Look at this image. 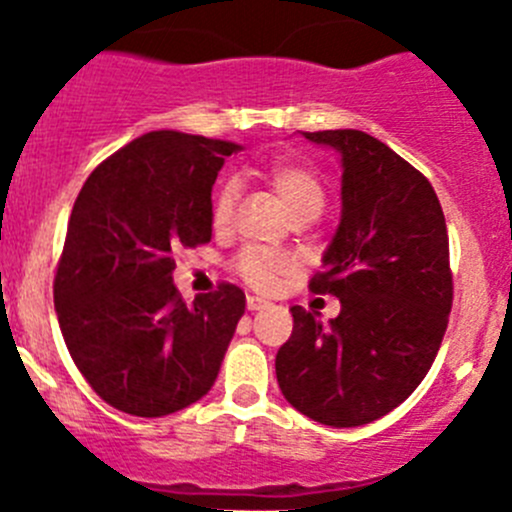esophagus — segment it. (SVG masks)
Instances as JSON below:
<instances>
[{"mask_svg":"<svg viewBox=\"0 0 512 512\" xmlns=\"http://www.w3.org/2000/svg\"><path fill=\"white\" fill-rule=\"evenodd\" d=\"M267 300H262V298H257V295H250V298H247V310H262V308H267Z\"/></svg>","mask_w":512,"mask_h":512,"instance_id":"obj_1","label":"esophagus"}]
</instances>
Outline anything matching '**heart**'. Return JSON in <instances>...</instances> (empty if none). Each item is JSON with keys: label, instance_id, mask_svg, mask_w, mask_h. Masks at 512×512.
<instances>
[{"label": "heart", "instance_id": "b5f03b06", "mask_svg": "<svg viewBox=\"0 0 512 512\" xmlns=\"http://www.w3.org/2000/svg\"><path fill=\"white\" fill-rule=\"evenodd\" d=\"M267 179H270L272 189H275V194H278V199L283 202L285 212L290 217L321 214L323 204H326V191H323V184L310 169L295 164H283L275 166ZM234 202H237V186L232 181H224L219 186L217 197H214V227H227L234 212ZM234 267H237V272H240L247 285H252L257 290H270L272 285L278 283V275L293 270V260L288 255H280V252L265 250V247H245L237 255Z\"/></svg>", "mask_w": 512, "mask_h": 512}]
</instances>
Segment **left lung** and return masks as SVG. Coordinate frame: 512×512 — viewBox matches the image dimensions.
I'll return each instance as SVG.
<instances>
[{
    "label": "left lung",
    "mask_w": 512,
    "mask_h": 512,
    "mask_svg": "<svg viewBox=\"0 0 512 512\" xmlns=\"http://www.w3.org/2000/svg\"><path fill=\"white\" fill-rule=\"evenodd\" d=\"M341 156V222L313 293L341 300L328 323L293 305L275 356L280 391L328 427H361L407 399L442 346L452 308L450 240L432 184L364 131L303 133Z\"/></svg>",
    "instance_id": "1"
}]
</instances>
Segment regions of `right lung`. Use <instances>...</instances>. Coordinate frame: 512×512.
I'll use <instances>...</instances> for the list:
<instances>
[{"label":"right lung","instance_id":"right-lung-1","mask_svg":"<svg viewBox=\"0 0 512 512\" xmlns=\"http://www.w3.org/2000/svg\"><path fill=\"white\" fill-rule=\"evenodd\" d=\"M240 143L151 131L80 189L55 275V310L95 394L133 417H166L214 386L245 293L222 283L186 305L174 255L212 240V186Z\"/></svg>","mask_w":512,"mask_h":512}]
</instances>
